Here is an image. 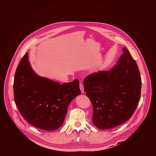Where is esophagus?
<instances>
[{
  "label": "esophagus",
  "mask_w": 156,
  "mask_h": 156,
  "mask_svg": "<svg viewBox=\"0 0 156 156\" xmlns=\"http://www.w3.org/2000/svg\"><path fill=\"white\" fill-rule=\"evenodd\" d=\"M80 90L81 91L82 93H84V85H83V83L82 82L80 83Z\"/></svg>",
  "instance_id": "esophagus-1"
}]
</instances>
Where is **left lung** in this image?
<instances>
[{
	"mask_svg": "<svg viewBox=\"0 0 156 156\" xmlns=\"http://www.w3.org/2000/svg\"><path fill=\"white\" fill-rule=\"evenodd\" d=\"M123 52L112 70L91 73L84 80V92L93 107V123L101 129L116 127L129 119L140 100L138 66L126 48Z\"/></svg>",
	"mask_w": 156,
	"mask_h": 156,
	"instance_id": "1",
	"label": "left lung"
}]
</instances>
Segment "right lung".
Listing matches in <instances>:
<instances>
[{"instance_id":"add662e5","label":"right lung","mask_w":156,"mask_h":156,"mask_svg":"<svg viewBox=\"0 0 156 156\" xmlns=\"http://www.w3.org/2000/svg\"><path fill=\"white\" fill-rule=\"evenodd\" d=\"M13 94L20 113L30 124L52 131L62 126L70 103L81 91L76 79L60 84L37 76L31 67L27 52L16 70Z\"/></svg>"}]
</instances>
